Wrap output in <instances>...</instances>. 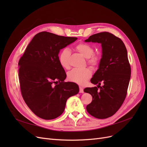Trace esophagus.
Here are the masks:
<instances>
[{
    "label": "esophagus",
    "mask_w": 147,
    "mask_h": 147,
    "mask_svg": "<svg viewBox=\"0 0 147 147\" xmlns=\"http://www.w3.org/2000/svg\"><path fill=\"white\" fill-rule=\"evenodd\" d=\"M80 93H83L84 92L83 88L81 86H80Z\"/></svg>",
    "instance_id": "1"
}]
</instances>
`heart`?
<instances>
[{
  "label": "heart",
  "mask_w": 147,
  "mask_h": 147,
  "mask_svg": "<svg viewBox=\"0 0 147 147\" xmlns=\"http://www.w3.org/2000/svg\"><path fill=\"white\" fill-rule=\"evenodd\" d=\"M76 50L80 54L88 59V64L92 67H96L99 64V57L94 55V48L88 43H80L75 47ZM70 51L68 48H65L60 53L59 55V61L61 65L65 69L70 67ZM92 75L91 71L89 69H74L68 73L67 78L69 80L77 83L83 84Z\"/></svg>",
  "instance_id": "1"
}]
</instances>
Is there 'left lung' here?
Masks as SVG:
<instances>
[{
    "label": "left lung",
    "mask_w": 147,
    "mask_h": 147,
    "mask_svg": "<svg viewBox=\"0 0 147 147\" xmlns=\"http://www.w3.org/2000/svg\"><path fill=\"white\" fill-rule=\"evenodd\" d=\"M84 42L99 43L102 47L98 69L91 79L97 85L84 90L92 97L86 110L96 118H107L117 112L127 94L131 70L126 48L121 39L107 32L92 35Z\"/></svg>",
    "instance_id": "1"
}]
</instances>
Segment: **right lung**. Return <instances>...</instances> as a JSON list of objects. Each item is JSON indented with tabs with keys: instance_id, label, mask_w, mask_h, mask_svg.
<instances>
[{
	"instance_id": "add662e5",
	"label": "right lung",
	"mask_w": 147,
	"mask_h": 147,
	"mask_svg": "<svg viewBox=\"0 0 147 147\" xmlns=\"http://www.w3.org/2000/svg\"><path fill=\"white\" fill-rule=\"evenodd\" d=\"M41 32L34 37L18 63L21 92L26 104L37 117L53 119L64 112L67 100L77 94L79 87L65 82V70L59 63L61 49L77 40ZM59 82L55 86L53 83Z\"/></svg>"
}]
</instances>
